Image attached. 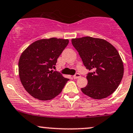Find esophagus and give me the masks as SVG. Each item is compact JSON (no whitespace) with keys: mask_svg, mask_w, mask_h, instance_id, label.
<instances>
[{"mask_svg":"<svg viewBox=\"0 0 133 133\" xmlns=\"http://www.w3.org/2000/svg\"><path fill=\"white\" fill-rule=\"evenodd\" d=\"M80 77H81V75L77 73V74H76L73 76V77L74 78V79H78V78H79Z\"/></svg>","mask_w":133,"mask_h":133,"instance_id":"obj_1","label":"esophagus"}]
</instances>
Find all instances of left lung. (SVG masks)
Wrapping results in <instances>:
<instances>
[{
	"mask_svg": "<svg viewBox=\"0 0 133 133\" xmlns=\"http://www.w3.org/2000/svg\"><path fill=\"white\" fill-rule=\"evenodd\" d=\"M83 64L91 70L87 74L88 84L81 88L85 95L102 99L118 87L124 75V65L114 46L101 38L90 36L72 39Z\"/></svg>",
	"mask_w": 133,
	"mask_h": 133,
	"instance_id": "1",
	"label": "left lung"
}]
</instances>
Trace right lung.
<instances>
[{"label": "right lung", "mask_w": 133, "mask_h": 133, "mask_svg": "<svg viewBox=\"0 0 133 133\" xmlns=\"http://www.w3.org/2000/svg\"><path fill=\"white\" fill-rule=\"evenodd\" d=\"M68 39L51 38L31 43L18 61L20 81L26 91L41 101L58 95L69 79L53 71L59 56L68 44Z\"/></svg>", "instance_id": "1"}]
</instances>
